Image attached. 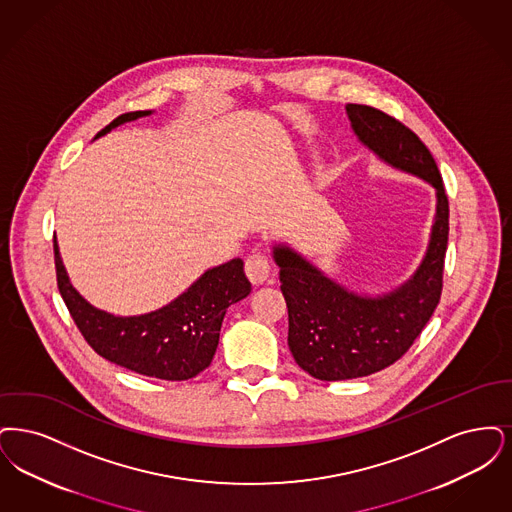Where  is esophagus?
Masks as SVG:
<instances>
[{"label":"esophagus","instance_id":"esophagus-1","mask_svg":"<svg viewBox=\"0 0 512 512\" xmlns=\"http://www.w3.org/2000/svg\"><path fill=\"white\" fill-rule=\"evenodd\" d=\"M245 271L252 285H264L271 275V264L264 254H252L246 258Z\"/></svg>","mask_w":512,"mask_h":512}]
</instances>
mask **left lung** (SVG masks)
Here are the masks:
<instances>
[{
    "label": "left lung",
    "mask_w": 512,
    "mask_h": 512,
    "mask_svg": "<svg viewBox=\"0 0 512 512\" xmlns=\"http://www.w3.org/2000/svg\"><path fill=\"white\" fill-rule=\"evenodd\" d=\"M357 141L378 160L428 183L436 210L421 264L384 292H361L338 283L287 243L271 248L289 308L294 361L319 380L369 377L398 361L421 334L442 294L449 206L434 156L396 118L367 105H346Z\"/></svg>",
    "instance_id": "left-lung-1"
}]
</instances>
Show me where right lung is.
<instances>
[{
    "instance_id": "add662e5",
    "label": "right lung",
    "mask_w": 512,
    "mask_h": 512,
    "mask_svg": "<svg viewBox=\"0 0 512 512\" xmlns=\"http://www.w3.org/2000/svg\"><path fill=\"white\" fill-rule=\"evenodd\" d=\"M153 112L122 114L95 139ZM55 267L59 292L89 346L111 363L162 380H187L204 371L216 354L227 308L241 302L252 290L245 262L233 258L206 269L189 289L158 310L114 315L95 308L72 287L57 241Z\"/></svg>"
}]
</instances>
